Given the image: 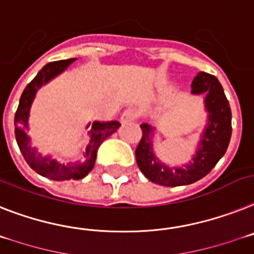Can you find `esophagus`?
Returning <instances> with one entry per match:
<instances>
[{
	"label": "esophagus",
	"instance_id": "esophagus-1",
	"mask_svg": "<svg viewBox=\"0 0 254 254\" xmlns=\"http://www.w3.org/2000/svg\"><path fill=\"white\" fill-rule=\"evenodd\" d=\"M138 114H137V110L135 108H127V110L124 111L123 115H121L120 120L123 124H127V123H131L137 119Z\"/></svg>",
	"mask_w": 254,
	"mask_h": 254
}]
</instances>
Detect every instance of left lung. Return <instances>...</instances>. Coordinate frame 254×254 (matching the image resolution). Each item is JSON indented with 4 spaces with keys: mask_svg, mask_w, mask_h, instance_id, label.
Wrapping results in <instances>:
<instances>
[{
    "mask_svg": "<svg viewBox=\"0 0 254 254\" xmlns=\"http://www.w3.org/2000/svg\"><path fill=\"white\" fill-rule=\"evenodd\" d=\"M193 94L205 93V107L209 120L200 140L199 150L192 163L186 168L170 169L155 157L152 151V127L142 124V138L135 148V159L140 172L160 186L176 187L201 180L216 167L225 155L231 138V108L218 78L206 72H200L192 81Z\"/></svg>",
    "mask_w": 254,
    "mask_h": 254,
    "instance_id": "1",
    "label": "left lung"
}]
</instances>
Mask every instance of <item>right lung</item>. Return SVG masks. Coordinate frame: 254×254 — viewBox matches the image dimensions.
<instances>
[{"label":"right lung","instance_id":"add662e5","mask_svg":"<svg viewBox=\"0 0 254 254\" xmlns=\"http://www.w3.org/2000/svg\"><path fill=\"white\" fill-rule=\"evenodd\" d=\"M76 59H65V61L50 62L41 68V71L36 74V77L25 86L19 101L18 110L15 112V138L18 142L19 150L22 152L24 160L36 173L41 174L46 178L54 181L81 180L94 168L97 151L106 138H108L121 124L119 121H94L90 127V142L85 151V163H68L61 164L50 157H41L36 155V150H32L29 146V139L25 131L28 130V115L32 101L35 98L36 91L42 84L55 77L57 74L63 72L72 62Z\"/></svg>","mask_w":254,"mask_h":254}]
</instances>
